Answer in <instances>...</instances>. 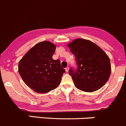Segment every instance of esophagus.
<instances>
[{"label":"esophagus","instance_id":"esophagus-1","mask_svg":"<svg viewBox=\"0 0 126 126\" xmlns=\"http://www.w3.org/2000/svg\"><path fill=\"white\" fill-rule=\"evenodd\" d=\"M65 71L67 72H69V67H67L66 68H65Z\"/></svg>","mask_w":126,"mask_h":126}]
</instances>
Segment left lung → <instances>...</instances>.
Segmentation results:
<instances>
[{"mask_svg":"<svg viewBox=\"0 0 126 126\" xmlns=\"http://www.w3.org/2000/svg\"><path fill=\"white\" fill-rule=\"evenodd\" d=\"M68 47L75 57L76 69L70 67L69 75L76 88L87 92L101 88L111 74L108 56L96 44L84 39H75Z\"/></svg>","mask_w":126,"mask_h":126,"instance_id":"1","label":"left lung"}]
</instances>
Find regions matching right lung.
I'll use <instances>...</instances> for the list:
<instances>
[{
  "instance_id": "add662e5",
  "label": "right lung",
  "mask_w": 126,
  "mask_h": 126,
  "mask_svg": "<svg viewBox=\"0 0 126 126\" xmlns=\"http://www.w3.org/2000/svg\"><path fill=\"white\" fill-rule=\"evenodd\" d=\"M56 46L41 42L26 52L18 64V72L24 82L34 92L44 93L59 85L65 70L59 60H54Z\"/></svg>"
}]
</instances>
